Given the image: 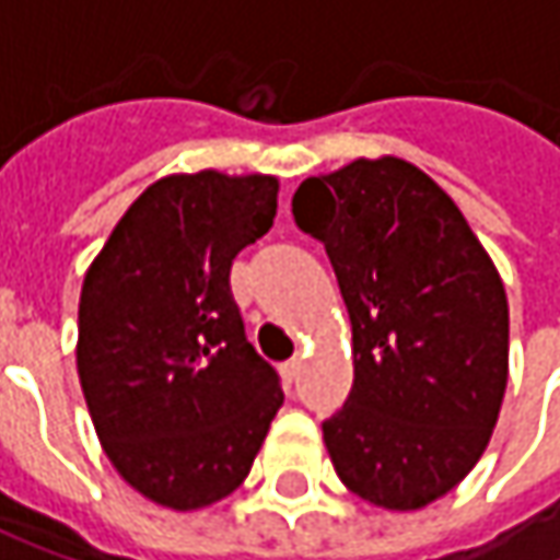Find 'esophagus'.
I'll use <instances>...</instances> for the list:
<instances>
[{
	"instance_id": "esophagus-1",
	"label": "esophagus",
	"mask_w": 560,
	"mask_h": 560,
	"mask_svg": "<svg viewBox=\"0 0 560 560\" xmlns=\"http://www.w3.org/2000/svg\"><path fill=\"white\" fill-rule=\"evenodd\" d=\"M281 376H284V383H294V380L301 376V357H291V360L281 366Z\"/></svg>"
}]
</instances>
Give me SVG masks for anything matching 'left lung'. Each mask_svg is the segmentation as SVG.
Instances as JSON below:
<instances>
[{"instance_id":"left-lung-1","label":"left lung","mask_w":560,"mask_h":560,"mask_svg":"<svg viewBox=\"0 0 560 560\" xmlns=\"http://www.w3.org/2000/svg\"><path fill=\"white\" fill-rule=\"evenodd\" d=\"M294 223L324 243L353 324V389L324 421L337 477L395 512L483 457L509 376V304L457 203L401 159L307 177Z\"/></svg>"}]
</instances>
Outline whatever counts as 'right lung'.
I'll use <instances>...</instances> for the list:
<instances>
[{
	"label": "right lung",
	"mask_w": 560,
	"mask_h": 560,
	"mask_svg": "<svg viewBox=\"0 0 560 560\" xmlns=\"http://www.w3.org/2000/svg\"><path fill=\"white\" fill-rule=\"evenodd\" d=\"M272 174H171L139 194L80 291L77 373L119 477L177 512L230 497L281 408L230 291L269 233Z\"/></svg>",
	"instance_id": "obj_1"
}]
</instances>
